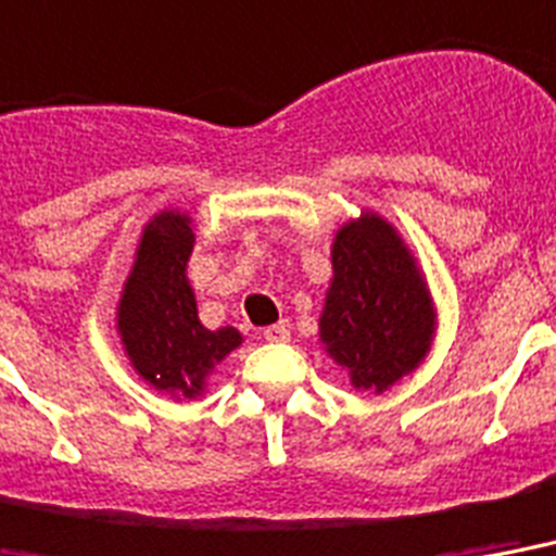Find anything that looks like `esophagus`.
Returning a JSON list of instances; mask_svg holds the SVG:
<instances>
[{
  "label": "esophagus",
  "mask_w": 556,
  "mask_h": 556,
  "mask_svg": "<svg viewBox=\"0 0 556 556\" xmlns=\"http://www.w3.org/2000/svg\"><path fill=\"white\" fill-rule=\"evenodd\" d=\"M266 342H287L290 339V325L287 321H278V325H269L264 330Z\"/></svg>",
  "instance_id": "esophagus-1"
}]
</instances>
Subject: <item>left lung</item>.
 Returning a JSON list of instances; mask_svg holds the SVG:
<instances>
[{
  "label": "left lung",
  "mask_w": 556,
  "mask_h": 556,
  "mask_svg": "<svg viewBox=\"0 0 556 556\" xmlns=\"http://www.w3.org/2000/svg\"><path fill=\"white\" fill-rule=\"evenodd\" d=\"M333 278L318 339L351 374V386L382 394L424 363L434 337V304L397 229L365 211L337 231Z\"/></svg>",
  "instance_id": "8db88e82"
}]
</instances>
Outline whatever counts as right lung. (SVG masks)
Masks as SVG:
<instances>
[{
  "mask_svg": "<svg viewBox=\"0 0 556 556\" xmlns=\"http://www.w3.org/2000/svg\"><path fill=\"white\" fill-rule=\"evenodd\" d=\"M191 252V217L159 211L141 231L115 316L124 354L141 380L188 400L200 397L214 365L243 342L235 327H202L188 283Z\"/></svg>",
  "mask_w": 556,
  "mask_h": 556,
  "instance_id": "1",
  "label": "right lung"
}]
</instances>
